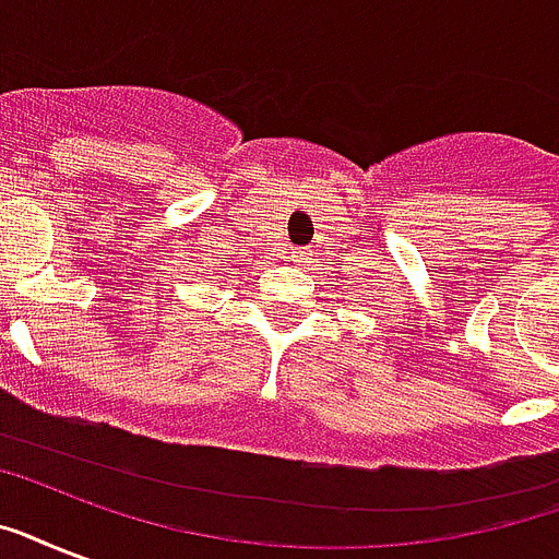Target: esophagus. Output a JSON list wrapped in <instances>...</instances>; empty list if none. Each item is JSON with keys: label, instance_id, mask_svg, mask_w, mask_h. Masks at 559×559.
<instances>
[{"label": "esophagus", "instance_id": "esophagus-1", "mask_svg": "<svg viewBox=\"0 0 559 559\" xmlns=\"http://www.w3.org/2000/svg\"><path fill=\"white\" fill-rule=\"evenodd\" d=\"M293 263H298V266H301V263H307V252H305V249H298V252H293Z\"/></svg>", "mask_w": 559, "mask_h": 559}]
</instances>
